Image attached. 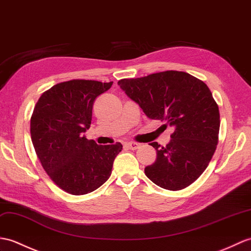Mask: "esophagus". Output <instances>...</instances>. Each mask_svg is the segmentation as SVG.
<instances>
[{
    "mask_svg": "<svg viewBox=\"0 0 251 251\" xmlns=\"http://www.w3.org/2000/svg\"><path fill=\"white\" fill-rule=\"evenodd\" d=\"M126 147H127L128 149H129V150L135 151V150L139 149L140 144H139V143H137V142H127V143H126Z\"/></svg>",
    "mask_w": 251,
    "mask_h": 251,
    "instance_id": "34e87169",
    "label": "esophagus"
}]
</instances>
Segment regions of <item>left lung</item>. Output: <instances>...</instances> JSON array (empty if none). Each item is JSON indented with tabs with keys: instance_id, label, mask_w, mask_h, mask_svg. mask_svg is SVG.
I'll use <instances>...</instances> for the list:
<instances>
[{
	"instance_id": "8db88e82",
	"label": "left lung",
	"mask_w": 251,
	"mask_h": 251,
	"mask_svg": "<svg viewBox=\"0 0 251 251\" xmlns=\"http://www.w3.org/2000/svg\"><path fill=\"white\" fill-rule=\"evenodd\" d=\"M118 84L148 118L174 128L165 148L151 143L157 158L144 169L145 176L168 190L188 187L204 172L217 148L220 115L212 92L203 81L176 71L122 79Z\"/></svg>"
}]
</instances>
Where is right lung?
<instances>
[{"label":"right lung","instance_id":"obj_1","mask_svg":"<svg viewBox=\"0 0 251 251\" xmlns=\"http://www.w3.org/2000/svg\"><path fill=\"white\" fill-rule=\"evenodd\" d=\"M111 82L69 80L39 97L31 116L35 152L50 178L61 189L81 196L96 190L111 176L123 145H98L83 132L92 121L93 103Z\"/></svg>","mask_w":251,"mask_h":251}]
</instances>
